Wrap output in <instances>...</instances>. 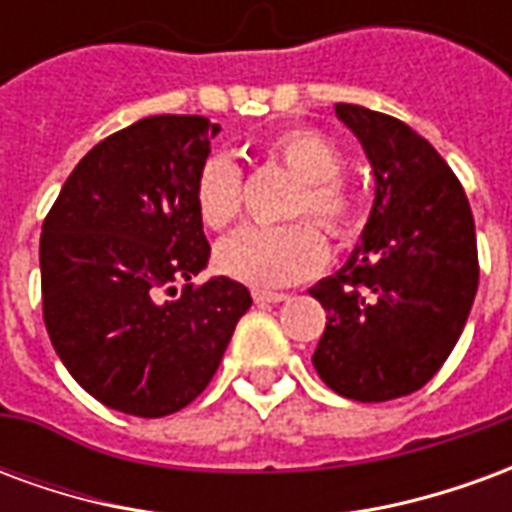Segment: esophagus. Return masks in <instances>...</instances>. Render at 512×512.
I'll return each mask as SVG.
<instances>
[{
  "label": "esophagus",
  "instance_id": "1",
  "mask_svg": "<svg viewBox=\"0 0 512 512\" xmlns=\"http://www.w3.org/2000/svg\"><path fill=\"white\" fill-rule=\"evenodd\" d=\"M252 299L257 301V304H279V301H288L290 296L288 293H277V290H252Z\"/></svg>",
  "mask_w": 512,
  "mask_h": 512
}]
</instances>
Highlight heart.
Segmentation results:
<instances>
[{"label":"heart","mask_w":512,"mask_h":512,"mask_svg":"<svg viewBox=\"0 0 512 512\" xmlns=\"http://www.w3.org/2000/svg\"><path fill=\"white\" fill-rule=\"evenodd\" d=\"M260 150L268 161L299 178L301 189H296L288 208L290 219L299 222L246 227L219 246V266L224 274L257 288H282L315 277L329 260L326 235L311 224L313 221L337 241L354 235L359 224V197L340 175L345 164L340 147L315 128L279 131L268 136ZM194 208L200 222L211 230H227L241 219L244 175L233 158L211 156L202 164L194 180Z\"/></svg>","instance_id":"b5f03b06"}]
</instances>
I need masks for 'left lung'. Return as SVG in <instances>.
Returning <instances> with one entry per match:
<instances>
[{"mask_svg": "<svg viewBox=\"0 0 512 512\" xmlns=\"http://www.w3.org/2000/svg\"><path fill=\"white\" fill-rule=\"evenodd\" d=\"M337 117L373 164L376 205L362 246L310 290L326 310L312 365L337 395L384 403L428 384L461 337L480 279L474 216L414 128L356 104Z\"/></svg>", "mask_w": 512, "mask_h": 512, "instance_id": "8db88e82", "label": "left lung"}]
</instances>
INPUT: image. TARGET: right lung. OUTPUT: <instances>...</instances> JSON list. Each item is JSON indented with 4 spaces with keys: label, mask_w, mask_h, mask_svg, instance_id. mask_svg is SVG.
I'll return each instance as SVG.
<instances>
[{
    "label": "right lung",
    "mask_w": 512,
    "mask_h": 512,
    "mask_svg": "<svg viewBox=\"0 0 512 512\" xmlns=\"http://www.w3.org/2000/svg\"><path fill=\"white\" fill-rule=\"evenodd\" d=\"M219 131L200 115L115 131L76 164L43 219L51 345L84 392L123 414L156 419L189 406L252 307L235 279L191 282L211 257L194 180Z\"/></svg>",
    "instance_id": "add662e5"
}]
</instances>
